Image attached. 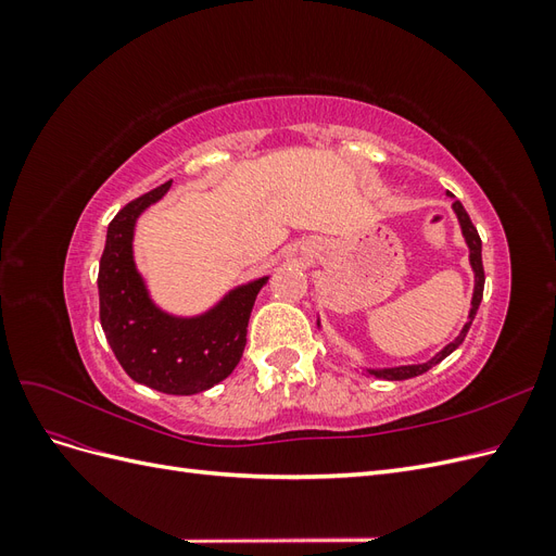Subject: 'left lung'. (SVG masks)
<instances>
[{
  "label": "left lung",
  "instance_id": "8db88e82",
  "mask_svg": "<svg viewBox=\"0 0 556 556\" xmlns=\"http://www.w3.org/2000/svg\"><path fill=\"white\" fill-rule=\"evenodd\" d=\"M447 194H450V192H447ZM450 197H452V194H450ZM452 208H454V213H457V217H459L462 233H464V239H466L468 250H470L468 260H470V266H473V274H476V288H473V299H470V313H468L466 325H464V329L459 331L457 339H454L452 343H447V345L439 352V355L431 357V359H429V362H425V364H408V366H394V368H366V371L371 374V376H376V378H382V380H408V378H415V376H422V374H427L431 366L441 364L447 355H452V352L457 350V348L464 343L466 333H468V329H470V323H473V317H476V313H478V308H480L482 290H484L482 241H480V237H478V229L473 227V223H470V217H468L466 208L462 206V201H459V199H454V201H452ZM317 325H319V323H317Z\"/></svg>",
  "mask_w": 556,
  "mask_h": 556
}]
</instances>
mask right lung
I'll list each match as a JSON object with an SVG mask.
<instances>
[{"label":"right lung","mask_w":556,"mask_h":556,"mask_svg":"<svg viewBox=\"0 0 556 556\" xmlns=\"http://www.w3.org/2000/svg\"><path fill=\"white\" fill-rule=\"evenodd\" d=\"M172 188L141 194L121 208L106 231L99 260V319L125 374L164 394H199L225 380L243 357L248 319L266 276L231 290L220 304L197 317L157 308L134 264L137 217Z\"/></svg>","instance_id":"add662e5"}]
</instances>
